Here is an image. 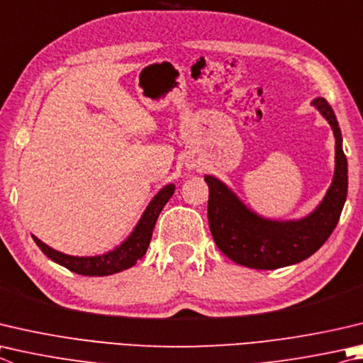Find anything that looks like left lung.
<instances>
[{"label": "left lung", "instance_id": "8db88e82", "mask_svg": "<svg viewBox=\"0 0 363 363\" xmlns=\"http://www.w3.org/2000/svg\"><path fill=\"white\" fill-rule=\"evenodd\" d=\"M313 104L333 128L335 176L325 199L314 213L301 220L276 222L249 211L225 184L204 176L209 187L208 220L214 242L233 262L255 269L294 265L313 255L337 227L347 195V160L341 146L337 116L325 98Z\"/></svg>", "mask_w": 363, "mask_h": 363}]
</instances>
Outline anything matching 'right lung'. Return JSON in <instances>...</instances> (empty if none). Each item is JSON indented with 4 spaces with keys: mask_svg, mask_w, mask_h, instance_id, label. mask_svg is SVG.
<instances>
[{
    "mask_svg": "<svg viewBox=\"0 0 363 363\" xmlns=\"http://www.w3.org/2000/svg\"><path fill=\"white\" fill-rule=\"evenodd\" d=\"M173 194V184L163 187L160 192L154 196V200L150 201L147 209L144 211L141 220L138 222V225L133 230V233L130 235V238L125 241L122 246L111 250L108 254L96 257H72L49 247L48 245H44L43 241H39L36 236H33V240H35L38 247L41 249L50 260L57 262L58 265H62L65 268H68L72 273L82 276H109L118 272H123V269L133 267L135 263L143 259V255L146 254L150 238H152L155 222L159 219V214L162 213L163 206L168 203Z\"/></svg>",
    "mask_w": 363,
    "mask_h": 363,
    "instance_id": "1",
    "label": "right lung"
}]
</instances>
